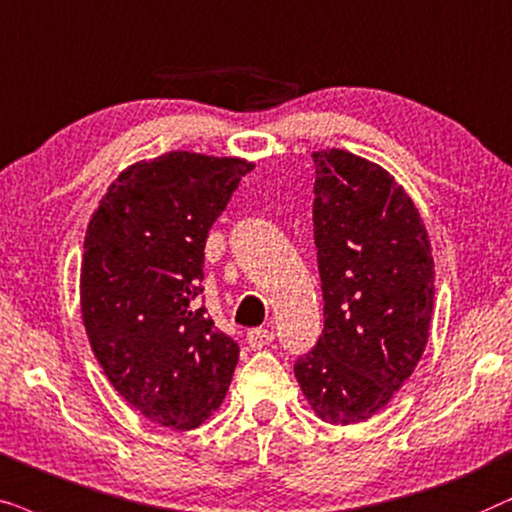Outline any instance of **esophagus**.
<instances>
[{"mask_svg": "<svg viewBox=\"0 0 512 512\" xmlns=\"http://www.w3.org/2000/svg\"><path fill=\"white\" fill-rule=\"evenodd\" d=\"M271 342H274V332L267 330V327H252L248 332V344L252 349H264Z\"/></svg>", "mask_w": 512, "mask_h": 512, "instance_id": "1", "label": "esophagus"}]
</instances>
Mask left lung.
Instances as JSON below:
<instances>
[{
	"mask_svg": "<svg viewBox=\"0 0 512 512\" xmlns=\"http://www.w3.org/2000/svg\"><path fill=\"white\" fill-rule=\"evenodd\" d=\"M311 156L325 327L295 377L316 417L349 426L384 410L426 349L431 241L414 201L379 163L344 149Z\"/></svg>",
	"mask_w": 512,
	"mask_h": 512,
	"instance_id": "obj_1",
	"label": "left lung"
}]
</instances>
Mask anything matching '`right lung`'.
<instances>
[{
  "label": "right lung",
  "mask_w": 512,
  "mask_h": 512,
  "mask_svg": "<svg viewBox=\"0 0 512 512\" xmlns=\"http://www.w3.org/2000/svg\"><path fill=\"white\" fill-rule=\"evenodd\" d=\"M255 163L168 152L131 163L93 210L81 318L109 384L154 424L199 428L229 391L238 344L206 316L208 231Z\"/></svg>",
  "instance_id": "1"
}]
</instances>
